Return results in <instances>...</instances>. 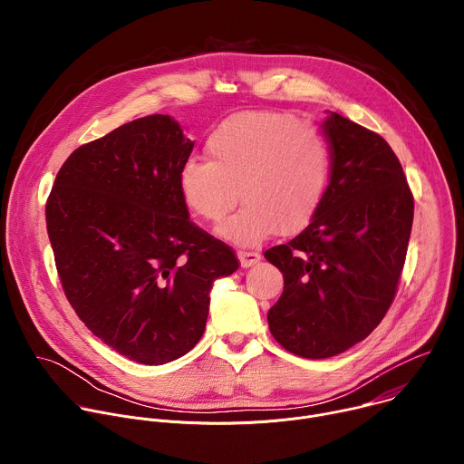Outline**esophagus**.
<instances>
[{
    "mask_svg": "<svg viewBox=\"0 0 464 464\" xmlns=\"http://www.w3.org/2000/svg\"><path fill=\"white\" fill-rule=\"evenodd\" d=\"M237 256H238V260H240V266H242V268H251V266H255V264L260 260V255L255 253V251H238Z\"/></svg>",
    "mask_w": 464,
    "mask_h": 464,
    "instance_id": "obj_1",
    "label": "esophagus"
}]
</instances>
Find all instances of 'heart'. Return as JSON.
I'll use <instances>...</instances> for the list:
<instances>
[{
    "mask_svg": "<svg viewBox=\"0 0 464 464\" xmlns=\"http://www.w3.org/2000/svg\"><path fill=\"white\" fill-rule=\"evenodd\" d=\"M209 160H187L178 188L187 208L220 222L218 235L253 246L276 229L292 235L315 215L330 178L328 145L317 130L283 111H242L224 119L208 138Z\"/></svg>",
    "mask_w": 464,
    "mask_h": 464,
    "instance_id": "1",
    "label": "heart"
}]
</instances>
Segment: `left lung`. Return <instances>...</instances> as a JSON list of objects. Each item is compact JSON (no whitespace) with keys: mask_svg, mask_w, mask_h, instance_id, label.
<instances>
[{"mask_svg":"<svg viewBox=\"0 0 464 464\" xmlns=\"http://www.w3.org/2000/svg\"><path fill=\"white\" fill-rule=\"evenodd\" d=\"M321 128L330 152L323 200L295 238L264 251L285 277L268 312L270 333L310 360L336 356L378 326L413 224V196L385 140L336 111Z\"/></svg>","mask_w":464,"mask_h":464,"instance_id":"8db88e82","label":"left lung"}]
</instances>
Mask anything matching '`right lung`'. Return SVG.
Masks as SVG:
<instances>
[{
    "label": "right lung",
    "instance_id": "obj_1",
    "mask_svg": "<svg viewBox=\"0 0 464 464\" xmlns=\"http://www.w3.org/2000/svg\"><path fill=\"white\" fill-rule=\"evenodd\" d=\"M192 147L170 115L126 122L65 160L45 206L65 297L143 365L200 342L213 283L238 270L233 249L188 220L178 172Z\"/></svg>",
    "mask_w": 464,
    "mask_h": 464
}]
</instances>
